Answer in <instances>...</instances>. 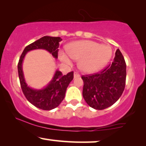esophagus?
<instances>
[{
	"label": "esophagus",
	"instance_id": "obj_1",
	"mask_svg": "<svg viewBox=\"0 0 146 146\" xmlns=\"http://www.w3.org/2000/svg\"><path fill=\"white\" fill-rule=\"evenodd\" d=\"M73 76H74V79H75V78H77V77H80V75H79L78 73H77V72H75L74 75H73Z\"/></svg>",
	"mask_w": 146,
	"mask_h": 146
}]
</instances>
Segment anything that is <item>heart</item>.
I'll return each instance as SVG.
<instances>
[{
    "instance_id": "obj_1",
    "label": "heart",
    "mask_w": 146,
    "mask_h": 146,
    "mask_svg": "<svg viewBox=\"0 0 146 146\" xmlns=\"http://www.w3.org/2000/svg\"><path fill=\"white\" fill-rule=\"evenodd\" d=\"M66 49L72 59L79 61L78 66L81 71L88 74L102 69L110 61L113 55L111 46L89 40L72 42ZM59 57L67 65L71 64V60L63 51L59 52Z\"/></svg>"
}]
</instances>
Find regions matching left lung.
I'll return each instance as SVG.
<instances>
[{
  "label": "left lung",
  "mask_w": 146,
  "mask_h": 146,
  "mask_svg": "<svg viewBox=\"0 0 146 146\" xmlns=\"http://www.w3.org/2000/svg\"><path fill=\"white\" fill-rule=\"evenodd\" d=\"M83 97L91 108L102 110L114 104L125 85L126 64L119 48L113 63L100 73L81 77Z\"/></svg>",
  "instance_id": "8db88e82"
}]
</instances>
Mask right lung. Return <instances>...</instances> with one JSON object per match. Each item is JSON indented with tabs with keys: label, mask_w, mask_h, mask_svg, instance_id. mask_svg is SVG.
I'll list each match as a JSON object with an SVG mask.
<instances>
[{
	"label": "right lung",
	"mask_w": 146,
	"mask_h": 146,
	"mask_svg": "<svg viewBox=\"0 0 146 146\" xmlns=\"http://www.w3.org/2000/svg\"><path fill=\"white\" fill-rule=\"evenodd\" d=\"M62 38L59 36H44L29 44L25 48L18 63V73L21 89L27 100L36 108L43 110H51L59 106L64 100L67 88L73 79V72L63 75L59 70H56L53 78L41 89H34L29 87L25 79L23 70V63L25 55L33 50L42 49L47 50L52 56L57 59L59 42Z\"/></svg>",
	"instance_id": "right-lung-1"
}]
</instances>
